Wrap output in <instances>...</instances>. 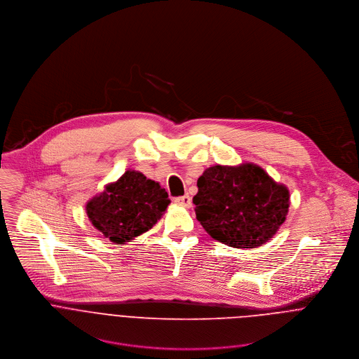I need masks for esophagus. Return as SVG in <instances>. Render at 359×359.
Listing matches in <instances>:
<instances>
[{
	"label": "esophagus",
	"mask_w": 359,
	"mask_h": 359,
	"mask_svg": "<svg viewBox=\"0 0 359 359\" xmlns=\"http://www.w3.org/2000/svg\"><path fill=\"white\" fill-rule=\"evenodd\" d=\"M175 202L181 206H185V208H189L192 205V199L189 195H184V196H178L175 198Z\"/></svg>",
	"instance_id": "34e87169"
}]
</instances>
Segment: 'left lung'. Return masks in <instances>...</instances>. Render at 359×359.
Masks as SVG:
<instances>
[{
	"mask_svg": "<svg viewBox=\"0 0 359 359\" xmlns=\"http://www.w3.org/2000/svg\"><path fill=\"white\" fill-rule=\"evenodd\" d=\"M192 201L208 234L234 248H257L271 240L290 203L287 188L252 163L206 168Z\"/></svg>",
	"mask_w": 359,
	"mask_h": 359,
	"instance_id": "1",
	"label": "left lung"
}]
</instances>
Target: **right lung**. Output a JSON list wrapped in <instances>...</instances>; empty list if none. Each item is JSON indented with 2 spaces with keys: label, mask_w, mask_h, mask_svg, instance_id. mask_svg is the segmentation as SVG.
I'll list each match as a JSON object with an SVG mask.
<instances>
[{
  "label": "right lung",
  "mask_w": 359,
  "mask_h": 359,
  "mask_svg": "<svg viewBox=\"0 0 359 359\" xmlns=\"http://www.w3.org/2000/svg\"><path fill=\"white\" fill-rule=\"evenodd\" d=\"M158 182L128 170L116 182L94 196L86 206L93 226L115 244H125L150 230L170 205Z\"/></svg>",
  "instance_id": "obj_1"
}]
</instances>
